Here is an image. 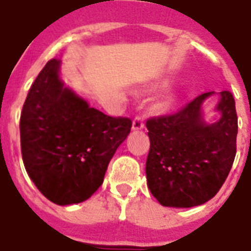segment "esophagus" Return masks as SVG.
I'll return each instance as SVG.
<instances>
[{"label": "esophagus", "instance_id": "esophagus-1", "mask_svg": "<svg viewBox=\"0 0 251 251\" xmlns=\"http://www.w3.org/2000/svg\"><path fill=\"white\" fill-rule=\"evenodd\" d=\"M131 127H133V130H141V129H144V120H142V117H136L133 120Z\"/></svg>", "mask_w": 251, "mask_h": 251}]
</instances>
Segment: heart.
Here are the masks:
<instances>
[{"mask_svg": "<svg viewBox=\"0 0 251 251\" xmlns=\"http://www.w3.org/2000/svg\"><path fill=\"white\" fill-rule=\"evenodd\" d=\"M168 84H169L168 79H161V80H157V82H154L153 84H151V86L148 87V91H149V93H156V91H160V90H163V88L167 87ZM171 103H172V98H171V97H165V98L158 100L157 106H158V109L165 110V109H168L169 106H171Z\"/></svg>", "mask_w": 251, "mask_h": 251, "instance_id": "obj_1", "label": "heart"}]
</instances>
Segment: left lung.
<instances>
[{
  "label": "left lung",
  "mask_w": 251,
  "mask_h": 251,
  "mask_svg": "<svg viewBox=\"0 0 251 251\" xmlns=\"http://www.w3.org/2000/svg\"><path fill=\"white\" fill-rule=\"evenodd\" d=\"M212 95L201 94L176 114L148 120V188L161 205L204 204L228 176L237 151L235 100L231 93L221 91L214 109L221 117L207 122L203 104Z\"/></svg>",
  "instance_id": "obj_1"
}]
</instances>
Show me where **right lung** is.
Returning <instances> with one entry per match:
<instances>
[{"mask_svg": "<svg viewBox=\"0 0 251 251\" xmlns=\"http://www.w3.org/2000/svg\"><path fill=\"white\" fill-rule=\"evenodd\" d=\"M52 59L32 84L20 118L21 153L37 189L59 205L82 203L103 183L110 160L131 129L91 107L60 77Z\"/></svg>", "mask_w": 251, "mask_h": 251, "instance_id": "add662e5", "label": "right lung"}]
</instances>
